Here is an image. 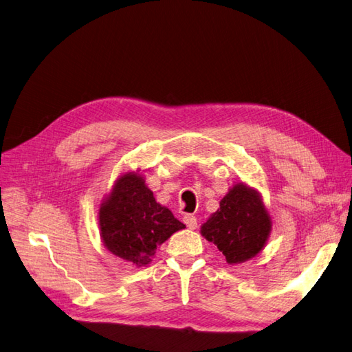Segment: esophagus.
Returning <instances> with one entry per match:
<instances>
[{"mask_svg":"<svg viewBox=\"0 0 352 352\" xmlns=\"http://www.w3.org/2000/svg\"><path fill=\"white\" fill-rule=\"evenodd\" d=\"M184 221H185V225L189 228V229H197V226H198V221H197V217L194 216V214H185L184 216Z\"/></svg>","mask_w":352,"mask_h":352,"instance_id":"esophagus-1","label":"esophagus"}]
</instances>
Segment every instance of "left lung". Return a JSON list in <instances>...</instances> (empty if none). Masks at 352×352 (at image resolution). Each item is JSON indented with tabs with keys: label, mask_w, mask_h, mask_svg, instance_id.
I'll return each mask as SVG.
<instances>
[{
	"label": "left lung",
	"mask_w": 352,
	"mask_h": 352,
	"mask_svg": "<svg viewBox=\"0 0 352 352\" xmlns=\"http://www.w3.org/2000/svg\"><path fill=\"white\" fill-rule=\"evenodd\" d=\"M272 219L257 189L233 185L220 201V208L201 226V235L214 243L229 264L255 257L267 243Z\"/></svg>",
	"instance_id": "left-lung-1"
}]
</instances>
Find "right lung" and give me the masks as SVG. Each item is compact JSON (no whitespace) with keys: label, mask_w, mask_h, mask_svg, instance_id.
Instances as JSON below:
<instances>
[{"label":"right lung","mask_w":352,"mask_h":352,"mask_svg":"<svg viewBox=\"0 0 352 352\" xmlns=\"http://www.w3.org/2000/svg\"><path fill=\"white\" fill-rule=\"evenodd\" d=\"M104 247L138 267L151 263L158 245L185 229L173 212L155 201L140 172L123 173L98 211Z\"/></svg>","instance_id":"1"}]
</instances>
